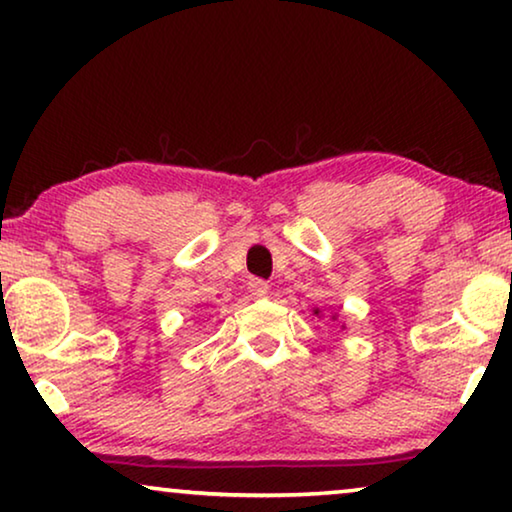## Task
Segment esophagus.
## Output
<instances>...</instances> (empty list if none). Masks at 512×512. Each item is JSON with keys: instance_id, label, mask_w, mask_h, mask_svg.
I'll return each mask as SVG.
<instances>
[{"instance_id": "obj_1", "label": "esophagus", "mask_w": 512, "mask_h": 512, "mask_svg": "<svg viewBox=\"0 0 512 512\" xmlns=\"http://www.w3.org/2000/svg\"><path fill=\"white\" fill-rule=\"evenodd\" d=\"M248 290L257 294V297H264V294L269 292V283H266L264 278H250L248 280Z\"/></svg>"}]
</instances>
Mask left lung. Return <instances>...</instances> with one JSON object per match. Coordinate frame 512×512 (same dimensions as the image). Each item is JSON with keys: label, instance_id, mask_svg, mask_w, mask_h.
Masks as SVG:
<instances>
[{"label": "left lung", "instance_id": "left-lung-1", "mask_svg": "<svg viewBox=\"0 0 512 512\" xmlns=\"http://www.w3.org/2000/svg\"><path fill=\"white\" fill-rule=\"evenodd\" d=\"M315 313H318V311H315Z\"/></svg>", "mask_w": 512, "mask_h": 512}]
</instances>
